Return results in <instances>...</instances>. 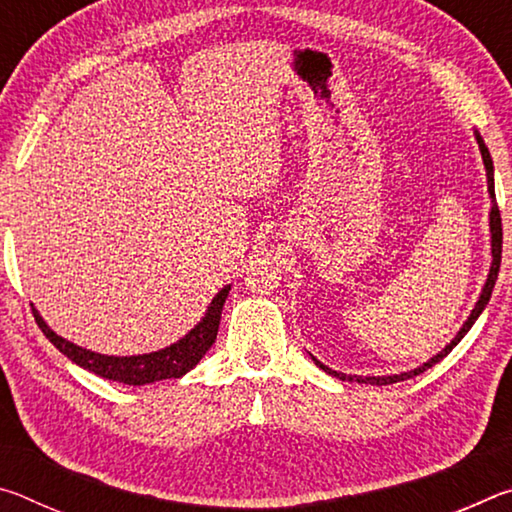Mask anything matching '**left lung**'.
<instances>
[{
  "label": "left lung",
  "instance_id": "left-lung-1",
  "mask_svg": "<svg viewBox=\"0 0 512 512\" xmlns=\"http://www.w3.org/2000/svg\"><path fill=\"white\" fill-rule=\"evenodd\" d=\"M474 137H476V144H479V151H481V158H483V167H485V178H488V194L492 198V207H490V250H492V264H490V273H488V280H485L483 289H481V296L479 300H476V305L472 309V314L467 316V320L463 323V327L458 329V334L452 339V343L445 345L443 350H440L436 357H431L427 363H422V366L413 368V370H406V372H400V375H381V377H361V375H345V372H336L332 368H327L325 363H320L314 354H309L311 359H314L316 366L320 370H325L327 375H332L336 379L341 381H359V384H372V386H386V384H397V381H404V379H411L415 375H420V372L429 370L433 363H438L440 359H445L449 352H452L458 341L463 339V336L470 332V327L476 323V318L481 316V311L485 309V305L490 302V296H492V289H495V282H497V275H499V264H501V216H499V207H497V201H495V167H492V158H490V151L488 146H485L483 137L474 131Z\"/></svg>",
  "mask_w": 512,
  "mask_h": 512
}]
</instances>
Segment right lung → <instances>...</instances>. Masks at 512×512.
Here are the masks:
<instances>
[{
	"label": "right lung",
	"instance_id": "1",
	"mask_svg": "<svg viewBox=\"0 0 512 512\" xmlns=\"http://www.w3.org/2000/svg\"><path fill=\"white\" fill-rule=\"evenodd\" d=\"M228 293L230 284H225V287L212 298L210 307H207L205 316L201 318V323H196L194 329H189L183 339L167 345V348H162L158 352L133 354V357H110V354L85 350L81 345L58 336L54 329L45 323V318L38 314L36 307H33V316H36V323L42 332H45L47 339L54 343L67 359H72L76 366L90 370L103 379L119 381V384L144 386L153 384V381L183 377L205 357V352L210 350L212 343L216 341L221 311Z\"/></svg>",
	"mask_w": 512,
	"mask_h": 512
}]
</instances>
